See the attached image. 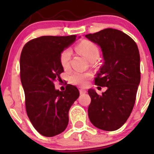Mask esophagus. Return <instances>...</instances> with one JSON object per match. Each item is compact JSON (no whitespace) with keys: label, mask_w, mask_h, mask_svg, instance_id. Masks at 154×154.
<instances>
[{"label":"esophagus","mask_w":154,"mask_h":154,"mask_svg":"<svg viewBox=\"0 0 154 154\" xmlns=\"http://www.w3.org/2000/svg\"><path fill=\"white\" fill-rule=\"evenodd\" d=\"M87 93V91H85V90H83V89H80L79 90V93H80L81 95L82 94H85V93Z\"/></svg>","instance_id":"34e87169"}]
</instances>
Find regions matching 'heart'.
<instances>
[{
  "mask_svg": "<svg viewBox=\"0 0 154 154\" xmlns=\"http://www.w3.org/2000/svg\"><path fill=\"white\" fill-rule=\"evenodd\" d=\"M76 49L81 55L90 61H93L98 58L100 55L99 49L94 43L90 40H83L76 46ZM72 56V50L69 48L63 49L60 54L59 61L61 66L64 69L69 68V61ZM92 77L91 73L74 72L69 76V80L72 84L77 85L81 87H85L88 80Z\"/></svg>",
  "mask_w": 154,
  "mask_h": 154,
  "instance_id": "1",
  "label": "heart"
}]
</instances>
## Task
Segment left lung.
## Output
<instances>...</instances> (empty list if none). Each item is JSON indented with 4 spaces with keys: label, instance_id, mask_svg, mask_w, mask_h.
Segmentation results:
<instances>
[{
    "label": "left lung",
    "instance_id": "left-lung-1",
    "mask_svg": "<svg viewBox=\"0 0 154 154\" xmlns=\"http://www.w3.org/2000/svg\"><path fill=\"white\" fill-rule=\"evenodd\" d=\"M85 37L101 48L104 62L95 83L107 87L102 95L88 91V116L97 128L114 131L126 122L135 105L140 81L138 48L129 35L112 28Z\"/></svg>",
    "mask_w": 154,
    "mask_h": 154
}]
</instances>
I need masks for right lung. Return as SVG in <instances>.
Masks as SVG:
<instances>
[{"mask_svg": "<svg viewBox=\"0 0 154 154\" xmlns=\"http://www.w3.org/2000/svg\"><path fill=\"white\" fill-rule=\"evenodd\" d=\"M76 35L42 36L27 42L20 56V78L26 114L35 130L45 137L61 133L69 122V111L78 98L75 86L55 89L63 72L60 54L75 41Z\"/></svg>", "mask_w": 154, "mask_h": 154, "instance_id": "add662e5", "label": "right lung"}]
</instances>
